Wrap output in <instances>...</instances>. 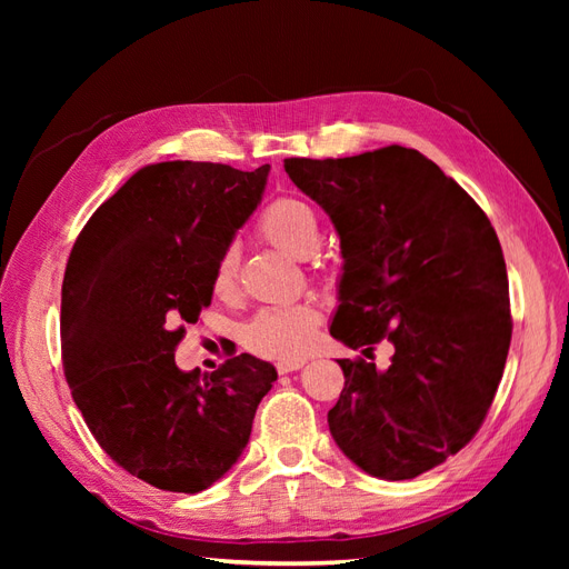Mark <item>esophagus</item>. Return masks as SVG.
I'll list each match as a JSON object with an SVG mask.
<instances>
[{
    "label": "esophagus",
    "instance_id": "34e87169",
    "mask_svg": "<svg viewBox=\"0 0 569 569\" xmlns=\"http://www.w3.org/2000/svg\"><path fill=\"white\" fill-rule=\"evenodd\" d=\"M303 363H306V358H295V360H280V363H278V372H280V375L295 372V370L303 368Z\"/></svg>",
    "mask_w": 569,
    "mask_h": 569
}]
</instances>
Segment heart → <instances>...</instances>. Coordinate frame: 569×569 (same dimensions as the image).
<instances>
[{
  "mask_svg": "<svg viewBox=\"0 0 569 569\" xmlns=\"http://www.w3.org/2000/svg\"><path fill=\"white\" fill-rule=\"evenodd\" d=\"M266 242L291 256H308L318 244V218L308 203L282 197L266 206L256 222ZM213 291L228 299L237 289V251L228 249L216 261ZM318 311L311 303H280L258 311L247 327L249 349L268 358H297L313 339Z\"/></svg>",
  "mask_w": 569,
  "mask_h": 569,
  "instance_id": "obj_1",
  "label": "heart"
}]
</instances>
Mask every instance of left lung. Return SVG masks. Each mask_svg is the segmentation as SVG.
<instances>
[{
    "instance_id": "8db88e82",
    "label": "left lung",
    "mask_w": 569,
    "mask_h": 569,
    "mask_svg": "<svg viewBox=\"0 0 569 569\" xmlns=\"http://www.w3.org/2000/svg\"><path fill=\"white\" fill-rule=\"evenodd\" d=\"M335 222L343 272L330 335L387 370L341 358L327 412L339 449L380 479H412L468 446L485 422L510 349L501 242L487 213L443 170L399 144L347 159H284Z\"/></svg>"
}]
</instances>
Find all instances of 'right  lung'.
Instances as JSON below:
<instances>
[{"instance_id":"obj_1","label":"right lung","mask_w":569,"mask_h":569,"mask_svg":"<svg viewBox=\"0 0 569 569\" xmlns=\"http://www.w3.org/2000/svg\"><path fill=\"white\" fill-rule=\"evenodd\" d=\"M270 166H144L78 234L61 287L66 382L97 443L147 485L199 493L242 456L278 380L239 353L182 372L184 325L213 297V268L261 201Z\"/></svg>"}]
</instances>
